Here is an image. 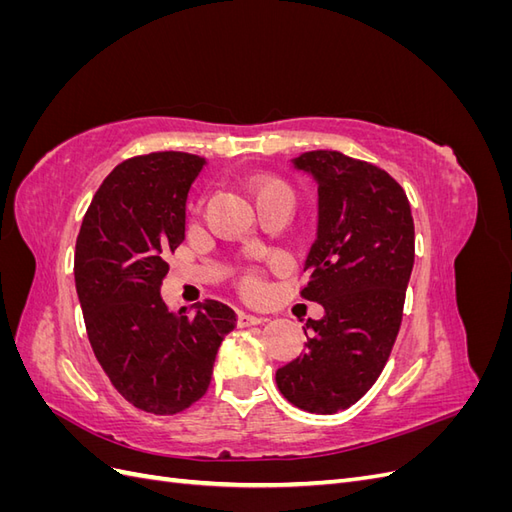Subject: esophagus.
<instances>
[{
	"label": "esophagus",
	"mask_w": 512,
	"mask_h": 512,
	"mask_svg": "<svg viewBox=\"0 0 512 512\" xmlns=\"http://www.w3.org/2000/svg\"><path fill=\"white\" fill-rule=\"evenodd\" d=\"M260 322H265V318H258V316H252V314H239V318H237V324L241 329L254 327V324H260Z\"/></svg>",
	"instance_id": "esophagus-1"
}]
</instances>
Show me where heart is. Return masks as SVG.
I'll use <instances>...</instances> for the list:
<instances>
[{"label":"heart","mask_w":512,"mask_h":512,"mask_svg":"<svg viewBox=\"0 0 512 512\" xmlns=\"http://www.w3.org/2000/svg\"><path fill=\"white\" fill-rule=\"evenodd\" d=\"M273 190H288V188H286L282 181H277V179H258V181H254V194H256V198L262 196V194H267V192H273ZM243 288L250 292V294H256L262 288L260 277L256 273L245 275Z\"/></svg>","instance_id":"heart-1"}]
</instances>
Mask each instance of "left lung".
I'll return each instance as SVG.
<instances>
[{
	"instance_id": "1",
	"label": "left lung",
	"mask_w": 512,
	"mask_h": 512,
	"mask_svg": "<svg viewBox=\"0 0 512 512\" xmlns=\"http://www.w3.org/2000/svg\"><path fill=\"white\" fill-rule=\"evenodd\" d=\"M318 183V232L301 297L324 307L305 322V352L277 369L280 393L305 412L356 404L382 374L404 316L414 265V222L386 170L339 151L292 160Z\"/></svg>"
}]
</instances>
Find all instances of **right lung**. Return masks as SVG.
I'll return each instance as SVG.
<instances>
[{
  "label": "right lung",
  "instance_id": "obj_1",
  "mask_svg": "<svg viewBox=\"0 0 512 512\" xmlns=\"http://www.w3.org/2000/svg\"><path fill=\"white\" fill-rule=\"evenodd\" d=\"M205 158L136 156L98 188L76 237L74 282L89 344L123 399L177 414L209 389L215 354L237 316L220 301L168 309L160 286L168 252L185 239V200Z\"/></svg>",
  "mask_w": 512,
  "mask_h": 512
}]
</instances>
